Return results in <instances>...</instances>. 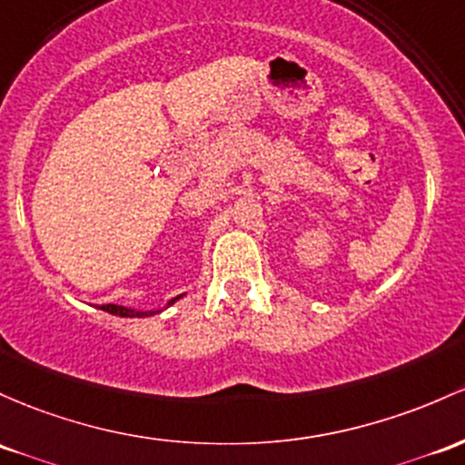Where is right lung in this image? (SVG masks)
Segmentation results:
<instances>
[{"mask_svg":"<svg viewBox=\"0 0 465 465\" xmlns=\"http://www.w3.org/2000/svg\"><path fill=\"white\" fill-rule=\"evenodd\" d=\"M183 295H176V298H172L170 302L165 304V307L161 309H132V307H119V304H104V307H99L101 311H108L112 315H119V318H147V315H154V313H161V311H165L167 307H172V304L176 302V300H181Z\"/></svg>","mask_w":465,"mask_h":465,"instance_id":"add662e5","label":"right lung"}]
</instances>
